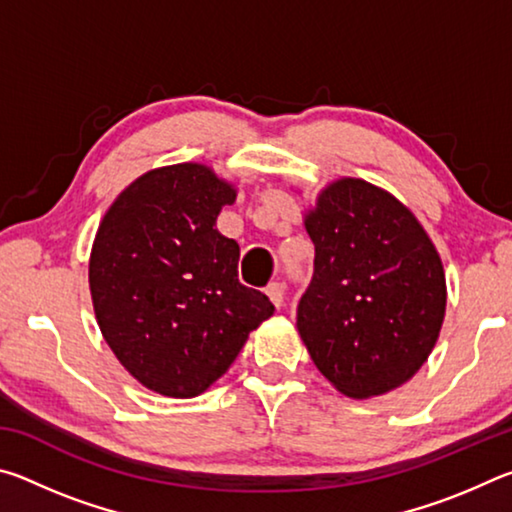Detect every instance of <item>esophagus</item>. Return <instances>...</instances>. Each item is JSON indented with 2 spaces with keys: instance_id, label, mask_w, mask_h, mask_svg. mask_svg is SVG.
Instances as JSON below:
<instances>
[{
  "instance_id": "1",
  "label": "esophagus",
  "mask_w": 512,
  "mask_h": 512,
  "mask_svg": "<svg viewBox=\"0 0 512 512\" xmlns=\"http://www.w3.org/2000/svg\"><path fill=\"white\" fill-rule=\"evenodd\" d=\"M266 293H268V298H271L273 305L280 309L282 302H284V284L282 282H271L266 287Z\"/></svg>"
}]
</instances>
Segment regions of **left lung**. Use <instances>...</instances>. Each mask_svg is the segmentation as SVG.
I'll list each match as a JSON object with an SVG mask.
<instances>
[{
  "instance_id": "1",
  "label": "left lung",
  "mask_w": 512,
  "mask_h": 512,
  "mask_svg": "<svg viewBox=\"0 0 512 512\" xmlns=\"http://www.w3.org/2000/svg\"><path fill=\"white\" fill-rule=\"evenodd\" d=\"M305 228L316 255L296 314L316 368L357 400L402 386L445 318V271L427 232L397 198L357 178L329 185Z\"/></svg>"
}]
</instances>
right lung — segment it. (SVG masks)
<instances>
[{
  "instance_id": "obj_1",
  "label": "right lung",
  "mask_w": 512,
  "mask_h": 512,
  "mask_svg": "<svg viewBox=\"0 0 512 512\" xmlns=\"http://www.w3.org/2000/svg\"><path fill=\"white\" fill-rule=\"evenodd\" d=\"M235 198L203 164H173L126 187L99 225L97 323L121 366L160 395H201L275 311L239 282L237 241L216 230Z\"/></svg>"
}]
</instances>
